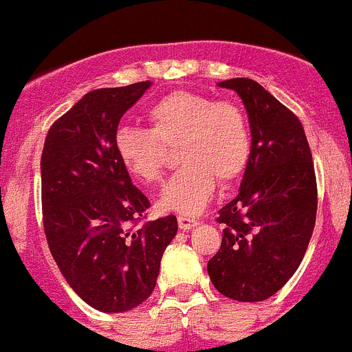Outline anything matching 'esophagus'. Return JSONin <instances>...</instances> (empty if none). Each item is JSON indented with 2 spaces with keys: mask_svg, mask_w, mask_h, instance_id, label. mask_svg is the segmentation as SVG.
<instances>
[{
  "mask_svg": "<svg viewBox=\"0 0 352 352\" xmlns=\"http://www.w3.org/2000/svg\"><path fill=\"white\" fill-rule=\"evenodd\" d=\"M178 224H179V228H182L183 232H188V230L195 228L197 224H199V221H197L195 217L179 216V217H178Z\"/></svg>",
  "mask_w": 352,
  "mask_h": 352,
  "instance_id": "esophagus-1",
  "label": "esophagus"
}]
</instances>
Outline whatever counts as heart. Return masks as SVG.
<instances>
[{"mask_svg":"<svg viewBox=\"0 0 352 352\" xmlns=\"http://www.w3.org/2000/svg\"><path fill=\"white\" fill-rule=\"evenodd\" d=\"M150 129L122 124L113 133L120 166L142 183H157L167 164V146L178 143L183 164L160 195V207L197 214L221 185L245 173L252 153L247 116L236 103L178 89L146 110Z\"/></svg>","mask_w":352,"mask_h":352,"instance_id":"1","label":"heart"}]
</instances>
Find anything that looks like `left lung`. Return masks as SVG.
Returning a JSON list of instances; mask_svg holds the SVG:
<instances>
[{
    "label": "left lung",
    "instance_id": "obj_1",
    "mask_svg": "<svg viewBox=\"0 0 352 352\" xmlns=\"http://www.w3.org/2000/svg\"><path fill=\"white\" fill-rule=\"evenodd\" d=\"M235 89L249 113L252 153L240 192L219 209L223 240L207 263L217 292L257 302L296 273L316 221L313 155L296 113L247 78L219 82Z\"/></svg>",
    "mask_w": 352,
    "mask_h": 352
}]
</instances>
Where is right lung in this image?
<instances>
[{
    "label": "right lung",
    "mask_w": 352,
    "mask_h": 352,
    "mask_svg": "<svg viewBox=\"0 0 352 352\" xmlns=\"http://www.w3.org/2000/svg\"><path fill=\"white\" fill-rule=\"evenodd\" d=\"M150 81L89 91L55 120L41 153L43 224L72 290L95 309L124 313L153 292L176 216L145 221L150 202L113 152V133Z\"/></svg>",
    "instance_id": "1"
}]
</instances>
